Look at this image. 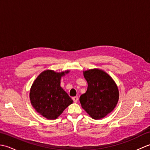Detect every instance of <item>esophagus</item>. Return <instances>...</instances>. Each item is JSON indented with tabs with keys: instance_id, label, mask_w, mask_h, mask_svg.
<instances>
[{
	"instance_id": "34e87169",
	"label": "esophagus",
	"mask_w": 150,
	"mask_h": 150,
	"mask_svg": "<svg viewBox=\"0 0 150 150\" xmlns=\"http://www.w3.org/2000/svg\"><path fill=\"white\" fill-rule=\"evenodd\" d=\"M72 99L73 101H74V103H77L79 98H78V97H73L72 98Z\"/></svg>"
}]
</instances>
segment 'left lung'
<instances>
[{"mask_svg": "<svg viewBox=\"0 0 150 150\" xmlns=\"http://www.w3.org/2000/svg\"><path fill=\"white\" fill-rule=\"evenodd\" d=\"M83 74L88 82V89L79 98L82 108L92 119H100L117 106L119 98L117 86L113 79L102 69L86 70Z\"/></svg>", "mask_w": 150, "mask_h": 150, "instance_id": "8db88e82", "label": "left lung"}]
</instances>
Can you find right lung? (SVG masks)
<instances>
[{
  "label": "right lung",
  "mask_w": 150,
  "mask_h": 150,
  "mask_svg": "<svg viewBox=\"0 0 150 150\" xmlns=\"http://www.w3.org/2000/svg\"><path fill=\"white\" fill-rule=\"evenodd\" d=\"M69 71L60 73L45 70L38 76L30 91L31 104L38 113L50 120L60 115L73 103L68 93L60 87V79Z\"/></svg>",
  "instance_id": "obj_1"
}]
</instances>
